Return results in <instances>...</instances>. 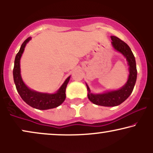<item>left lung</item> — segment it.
Wrapping results in <instances>:
<instances>
[{
    "instance_id": "obj_1",
    "label": "left lung",
    "mask_w": 153,
    "mask_h": 153,
    "mask_svg": "<svg viewBox=\"0 0 153 153\" xmlns=\"http://www.w3.org/2000/svg\"><path fill=\"white\" fill-rule=\"evenodd\" d=\"M111 38L113 48L117 52L121 53L128 62V65L129 66V75L128 77L127 82L120 89H117V90L105 91L101 94L91 93L89 86L86 84L87 91H88L87 97L89 101L96 105L107 107L117 106L124 102L133 91L134 85L136 84V78H137L136 60L131 49L127 43H125L116 36H111Z\"/></svg>"
}]
</instances>
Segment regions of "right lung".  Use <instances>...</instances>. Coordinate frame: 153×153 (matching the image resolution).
<instances>
[{"label": "right lung", "mask_w": 153, "mask_h": 153, "mask_svg": "<svg viewBox=\"0 0 153 153\" xmlns=\"http://www.w3.org/2000/svg\"><path fill=\"white\" fill-rule=\"evenodd\" d=\"M31 38L29 37L22 43L19 52L15 56V65L13 69V78L17 90L22 99L34 108L38 110H48L58 107L64 102L66 99V88L70 80L71 76L66 78L60 88L56 93H42L34 91L26 86L21 76L20 59L23 54L26 44Z\"/></svg>", "instance_id": "add662e5"}]
</instances>
